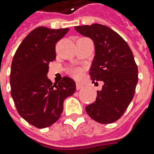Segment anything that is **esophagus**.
I'll return each mask as SVG.
<instances>
[{
    "instance_id": "1",
    "label": "esophagus",
    "mask_w": 154,
    "mask_h": 154,
    "mask_svg": "<svg viewBox=\"0 0 154 154\" xmlns=\"http://www.w3.org/2000/svg\"><path fill=\"white\" fill-rule=\"evenodd\" d=\"M81 88H83V85H81L80 83H76V89L77 90H80Z\"/></svg>"
}]
</instances>
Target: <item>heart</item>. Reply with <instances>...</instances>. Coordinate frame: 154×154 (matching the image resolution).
<instances>
[{
  "mask_svg": "<svg viewBox=\"0 0 154 154\" xmlns=\"http://www.w3.org/2000/svg\"><path fill=\"white\" fill-rule=\"evenodd\" d=\"M69 74L71 75V77H73L75 80H80L82 78V76L84 74V70L80 68H74L70 69Z\"/></svg>",
  "mask_w": 154,
  "mask_h": 154,
  "instance_id": "b5f03b06",
  "label": "heart"
}]
</instances>
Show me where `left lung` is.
Wrapping results in <instances>:
<instances>
[{"label":"left lung","mask_w":154,"mask_h":154,"mask_svg":"<svg viewBox=\"0 0 154 154\" xmlns=\"http://www.w3.org/2000/svg\"><path fill=\"white\" fill-rule=\"evenodd\" d=\"M95 45V56L90 69L93 82L102 81L95 102L86 107L94 121L107 124L117 121L132 101L138 82V68L126 41L109 27L92 24L75 26Z\"/></svg>","instance_id":"8db88e82"}]
</instances>
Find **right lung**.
Instances as JSON below:
<instances>
[{
  "label": "right lung",
  "instance_id": "right-lung-1",
  "mask_svg": "<svg viewBox=\"0 0 154 154\" xmlns=\"http://www.w3.org/2000/svg\"><path fill=\"white\" fill-rule=\"evenodd\" d=\"M69 31L39 26L21 42L11 65V96L19 114L30 124L44 128L62 115L64 99L74 94L68 77L55 85L48 79L49 63L56 60V45Z\"/></svg>",
  "mask_w": 154,
  "mask_h": 154
}]
</instances>
